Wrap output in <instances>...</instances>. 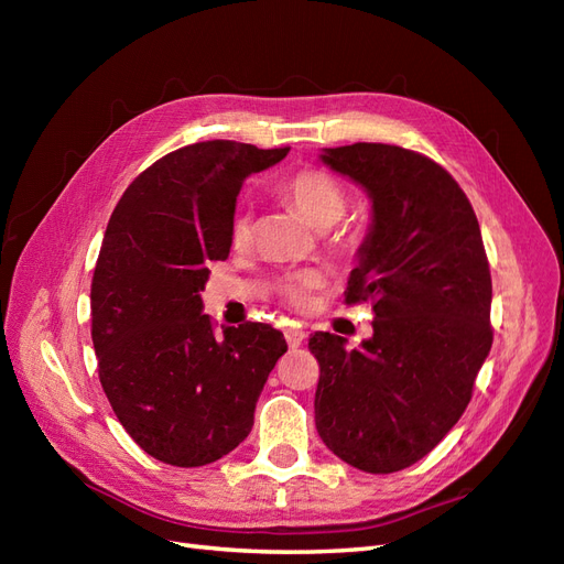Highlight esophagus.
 <instances>
[{
	"label": "esophagus",
	"instance_id": "esophagus-1",
	"mask_svg": "<svg viewBox=\"0 0 564 564\" xmlns=\"http://www.w3.org/2000/svg\"><path fill=\"white\" fill-rule=\"evenodd\" d=\"M284 338H286L289 348H299V346L303 344L305 332H303V329H299V327H286V329H284Z\"/></svg>",
	"mask_w": 564,
	"mask_h": 564
}]
</instances>
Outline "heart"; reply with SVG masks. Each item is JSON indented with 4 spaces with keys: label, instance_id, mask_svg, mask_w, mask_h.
I'll list each match as a JSON object with an SVG mask.
<instances>
[{
    "label": "heart",
    "instance_id": "heart-1",
    "mask_svg": "<svg viewBox=\"0 0 564 564\" xmlns=\"http://www.w3.org/2000/svg\"><path fill=\"white\" fill-rule=\"evenodd\" d=\"M278 193L296 207L308 224L317 230H327L344 218L348 209V195L332 174L322 169H301V172L280 181ZM251 240V212L240 207L230 224V242L235 249L247 247ZM322 275L315 270L289 272L280 282V294L294 308H308L311 294L322 286Z\"/></svg>",
    "mask_w": 564,
    "mask_h": 564
}]
</instances>
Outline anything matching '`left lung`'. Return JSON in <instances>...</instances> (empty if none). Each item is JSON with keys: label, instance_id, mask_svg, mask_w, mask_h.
Listing matches in <instances>:
<instances>
[{"label": "left lung", "instance_id": "8db88e82", "mask_svg": "<svg viewBox=\"0 0 564 564\" xmlns=\"http://www.w3.org/2000/svg\"><path fill=\"white\" fill-rule=\"evenodd\" d=\"M319 160L371 199L346 303L371 301L360 348L315 332V425L365 473L416 464L466 412L491 348V275L475 212L440 164L386 143L324 148Z\"/></svg>", "mask_w": 564, "mask_h": 564}]
</instances>
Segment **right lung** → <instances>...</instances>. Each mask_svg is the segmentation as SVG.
I'll use <instances>...</instances> for the list:
<instances>
[{
	"instance_id": "right-lung-1",
	"label": "right lung",
	"mask_w": 564,
	"mask_h": 564,
	"mask_svg": "<svg viewBox=\"0 0 564 564\" xmlns=\"http://www.w3.org/2000/svg\"><path fill=\"white\" fill-rule=\"evenodd\" d=\"M235 141L169 152L133 178L110 216L91 282L98 377L124 431L178 468L207 466L249 435L282 332H214L202 313L209 265L230 253L247 176L286 158Z\"/></svg>"
}]
</instances>
